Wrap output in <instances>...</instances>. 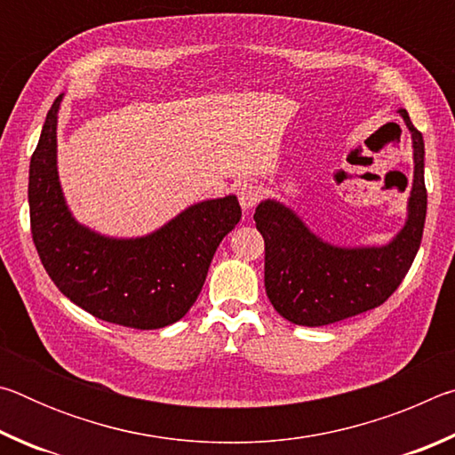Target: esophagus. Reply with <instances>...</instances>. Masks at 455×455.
Masks as SVG:
<instances>
[{"mask_svg": "<svg viewBox=\"0 0 455 455\" xmlns=\"http://www.w3.org/2000/svg\"><path fill=\"white\" fill-rule=\"evenodd\" d=\"M236 195H238V203H241L243 211L249 212L251 209H255L257 203L260 200V188L252 182H244L238 187Z\"/></svg>", "mask_w": 455, "mask_h": 455, "instance_id": "34e87169", "label": "esophagus"}]
</instances>
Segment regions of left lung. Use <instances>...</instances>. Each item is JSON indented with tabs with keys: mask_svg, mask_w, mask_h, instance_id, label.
Here are the masks:
<instances>
[{
	"mask_svg": "<svg viewBox=\"0 0 455 455\" xmlns=\"http://www.w3.org/2000/svg\"><path fill=\"white\" fill-rule=\"evenodd\" d=\"M411 134L413 180L403 227L385 244L345 246L321 238L276 198L260 200L257 230L265 238V289L275 311L295 325L323 327L375 309L389 299L418 255L426 225L423 136L403 108Z\"/></svg>",
	"mask_w": 455,
	"mask_h": 455,
	"instance_id": "obj_1",
	"label": "left lung"
}]
</instances>
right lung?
I'll return each instance as SVG.
<instances>
[{"mask_svg":"<svg viewBox=\"0 0 455 455\" xmlns=\"http://www.w3.org/2000/svg\"><path fill=\"white\" fill-rule=\"evenodd\" d=\"M61 100L52 104L29 163V220L45 273L98 319L132 329L172 325L196 301L220 241L241 220L238 200H200L142 236H110L82 225L58 174Z\"/></svg>","mask_w":455,"mask_h":455,"instance_id":"add662e5","label":"right lung"}]
</instances>
